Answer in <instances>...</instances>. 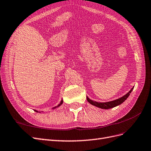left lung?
<instances>
[{
    "mask_svg": "<svg viewBox=\"0 0 151 151\" xmlns=\"http://www.w3.org/2000/svg\"><path fill=\"white\" fill-rule=\"evenodd\" d=\"M134 87L132 88L129 93H127L125 95L123 96L116 99L115 100H113V101H108V102H97V101H94L93 100L90 99L88 96H87V100L93 106H96L98 108H101V109H110V108H113L115 106H118V105L121 104L122 103L124 102L125 100L128 98V97L129 96L130 94L132 93V90L134 89Z\"/></svg>",
    "mask_w": 151,
    "mask_h": 151,
    "instance_id": "obj_1",
    "label": "left lung"
}]
</instances>
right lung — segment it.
<instances>
[{"label":"right lung","mask_w":151,"mask_h":151,"mask_svg":"<svg viewBox=\"0 0 151 151\" xmlns=\"http://www.w3.org/2000/svg\"><path fill=\"white\" fill-rule=\"evenodd\" d=\"M63 99L62 98V99H61V101H60V103H59L58 105H57V106H55V107H53V108H52V109H55V108H58L59 106H61V105L63 104ZM35 111H36V112H37V113H42V112H41V111H37V110H36V109H35ZM43 112V111H42Z\"/></svg>","instance_id":"add662e5"}]
</instances>
